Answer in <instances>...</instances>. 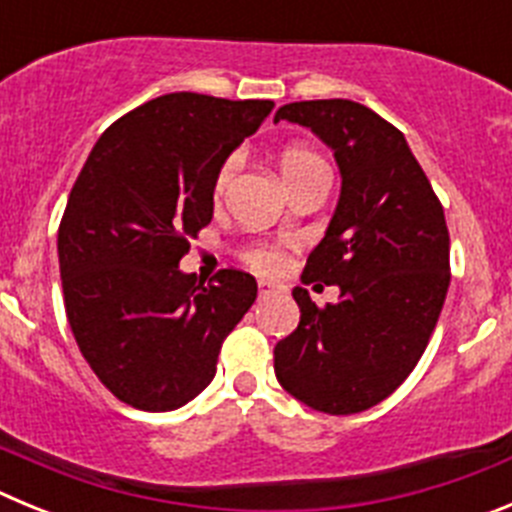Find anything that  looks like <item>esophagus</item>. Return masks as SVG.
I'll list each match as a JSON object with an SVG mask.
<instances>
[{"label": "esophagus", "mask_w": 512, "mask_h": 512, "mask_svg": "<svg viewBox=\"0 0 512 512\" xmlns=\"http://www.w3.org/2000/svg\"><path fill=\"white\" fill-rule=\"evenodd\" d=\"M282 287L274 282H266V279H259V297H271V295H279Z\"/></svg>", "instance_id": "obj_1"}]
</instances>
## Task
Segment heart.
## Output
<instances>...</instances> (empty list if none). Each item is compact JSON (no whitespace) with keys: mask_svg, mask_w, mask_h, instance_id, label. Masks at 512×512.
Segmentation results:
<instances>
[{"mask_svg":"<svg viewBox=\"0 0 512 512\" xmlns=\"http://www.w3.org/2000/svg\"><path fill=\"white\" fill-rule=\"evenodd\" d=\"M277 166L284 184H287L289 189L312 174H328L323 158H320L318 153H312L310 148L302 146H284L277 156ZM235 169H238V156L225 158L215 174V194H223V189L228 187L230 176L235 174ZM241 256L248 266H253V269L274 271L282 266L284 248L279 246V243H251V246L243 248Z\"/></svg>","mask_w":512,"mask_h":512,"instance_id":"b5f03b06","label":"heart"}]
</instances>
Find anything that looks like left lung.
<instances>
[{
	"instance_id": "1",
	"label": "left lung",
	"mask_w": 512,
	"mask_h": 512,
	"mask_svg": "<svg viewBox=\"0 0 512 512\" xmlns=\"http://www.w3.org/2000/svg\"><path fill=\"white\" fill-rule=\"evenodd\" d=\"M333 148L341 200L328 233L307 256L305 284H338L318 307L295 287L300 325L274 346V372L289 395L330 415L372 408L423 356L451 282L441 200L405 135L351 99L279 107Z\"/></svg>"
}]
</instances>
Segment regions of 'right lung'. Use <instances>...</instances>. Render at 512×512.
Here are the masks:
<instances>
[{"label":"right lung","mask_w":512,"mask_h":512,"mask_svg":"<svg viewBox=\"0 0 512 512\" xmlns=\"http://www.w3.org/2000/svg\"><path fill=\"white\" fill-rule=\"evenodd\" d=\"M274 110L271 99L176 92L104 130L61 225L63 302L81 356L130 408H182L212 382L217 354L256 300V279L182 274L212 220L215 174Z\"/></svg>","instance_id":"right-lung-1"}]
</instances>
